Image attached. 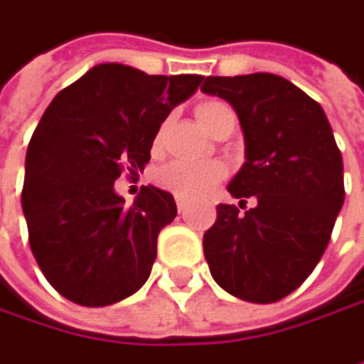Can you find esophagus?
I'll list each match as a JSON object with an SVG mask.
<instances>
[{
  "mask_svg": "<svg viewBox=\"0 0 364 364\" xmlns=\"http://www.w3.org/2000/svg\"><path fill=\"white\" fill-rule=\"evenodd\" d=\"M176 203H178V212H180V214H186V210H188V203H186L184 199H176Z\"/></svg>",
  "mask_w": 364,
  "mask_h": 364,
  "instance_id": "obj_1",
  "label": "esophagus"
}]
</instances>
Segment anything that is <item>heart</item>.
I'll list each match as a JSON object with an SVG mask.
<instances>
[{"mask_svg": "<svg viewBox=\"0 0 364 364\" xmlns=\"http://www.w3.org/2000/svg\"><path fill=\"white\" fill-rule=\"evenodd\" d=\"M225 109L229 107L218 101H203L197 105L195 114H197L199 124L205 131H210L216 116ZM159 139H161V133L156 135V144ZM225 176H227V167L220 161H197V163L171 161L156 171V184L173 193L180 199H199L208 195Z\"/></svg>", "mask_w": 364, "mask_h": 364, "instance_id": "1", "label": "heart"}]
</instances>
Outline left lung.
Returning a JSON list of instances; mask_svg holds the SVG:
<instances>
[{
    "label": "left lung",
    "mask_w": 364,
    "mask_h": 364,
    "mask_svg": "<svg viewBox=\"0 0 364 364\" xmlns=\"http://www.w3.org/2000/svg\"><path fill=\"white\" fill-rule=\"evenodd\" d=\"M201 91L237 112L246 163L229 184L257 205L220 203L203 235L210 273L229 294L275 303L322 259L343 205V161L318 101L275 74L208 76ZM246 203V201H242Z\"/></svg>",
    "instance_id": "1"
}]
</instances>
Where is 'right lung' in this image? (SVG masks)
I'll use <instances>...</instances> for the list:
<instances>
[{
	"mask_svg": "<svg viewBox=\"0 0 364 364\" xmlns=\"http://www.w3.org/2000/svg\"><path fill=\"white\" fill-rule=\"evenodd\" d=\"M201 80L101 63L46 107L27 148L21 199L31 252L65 299L103 307L148 279L176 201L148 184L124 208L114 182L124 169H144L161 122Z\"/></svg>",
	"mask_w": 364,
	"mask_h": 364,
	"instance_id": "obj_1",
	"label": "right lung"
}]
</instances>
